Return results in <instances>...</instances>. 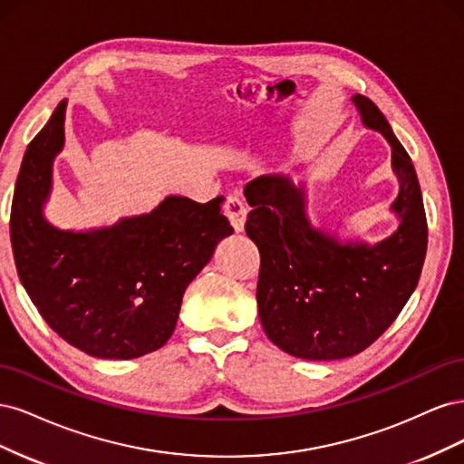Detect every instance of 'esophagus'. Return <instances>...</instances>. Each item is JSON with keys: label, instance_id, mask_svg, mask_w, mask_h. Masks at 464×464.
Instances as JSON below:
<instances>
[{"label": "esophagus", "instance_id": "34e87169", "mask_svg": "<svg viewBox=\"0 0 464 464\" xmlns=\"http://www.w3.org/2000/svg\"><path fill=\"white\" fill-rule=\"evenodd\" d=\"M224 215L230 220L232 228L236 232L244 230V222H246V207L244 203L236 198V195H228L227 201H224Z\"/></svg>", "mask_w": 464, "mask_h": 464}]
</instances>
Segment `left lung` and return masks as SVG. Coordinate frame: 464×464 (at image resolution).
Instances as JSON below:
<instances>
[{
  "instance_id": "8db88e82",
  "label": "left lung",
  "mask_w": 464,
  "mask_h": 464,
  "mask_svg": "<svg viewBox=\"0 0 464 464\" xmlns=\"http://www.w3.org/2000/svg\"><path fill=\"white\" fill-rule=\"evenodd\" d=\"M362 121L392 147L401 191L399 230L377 246L341 244L305 218L304 188L288 176H259L244 193L246 234L259 249V319L266 336L304 360H341L366 350L414 292L428 249L422 191L409 152L370 98L356 94Z\"/></svg>"
}]
</instances>
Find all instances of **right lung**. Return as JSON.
<instances>
[{"label": "right lung", "instance_id": "1", "mask_svg": "<svg viewBox=\"0 0 464 464\" xmlns=\"http://www.w3.org/2000/svg\"><path fill=\"white\" fill-rule=\"evenodd\" d=\"M65 102L29 143L11 205V244L21 283L63 341L94 358L131 360L170 339L181 298L234 230L222 198H166L116 227L60 230L42 215L52 160L63 145Z\"/></svg>", "mask_w": 464, "mask_h": 464}]
</instances>
